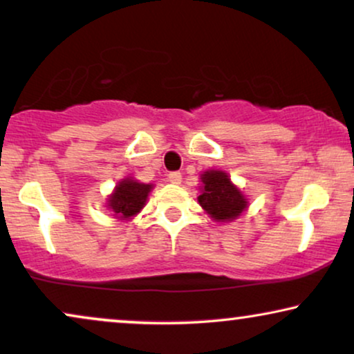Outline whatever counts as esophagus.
<instances>
[{
    "label": "esophagus",
    "instance_id": "34e87169",
    "mask_svg": "<svg viewBox=\"0 0 354 354\" xmlns=\"http://www.w3.org/2000/svg\"><path fill=\"white\" fill-rule=\"evenodd\" d=\"M169 182L174 183V185H178L182 182V174L180 172H171L169 174Z\"/></svg>",
    "mask_w": 354,
    "mask_h": 354
}]
</instances>
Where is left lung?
I'll list each match as a JSON object with an SVG mask.
<instances>
[{
    "mask_svg": "<svg viewBox=\"0 0 354 354\" xmlns=\"http://www.w3.org/2000/svg\"><path fill=\"white\" fill-rule=\"evenodd\" d=\"M198 203L205 213L216 223H231L249 208V200L227 172L208 169L200 176Z\"/></svg>",
    "mask_w": 354,
    "mask_h": 354,
    "instance_id": "left-lung-1",
    "label": "left lung"
}]
</instances>
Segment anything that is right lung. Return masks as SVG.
<instances>
[{"mask_svg":"<svg viewBox=\"0 0 354 354\" xmlns=\"http://www.w3.org/2000/svg\"><path fill=\"white\" fill-rule=\"evenodd\" d=\"M154 183L138 182L133 177H123L117 182L113 192L107 196V208L118 221H131L145 208Z\"/></svg>","mask_w":354,"mask_h":354,"instance_id":"1","label":"right lung"}]
</instances>
